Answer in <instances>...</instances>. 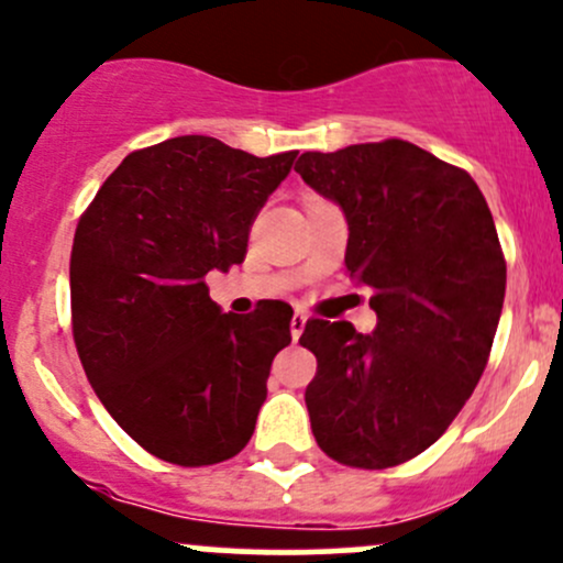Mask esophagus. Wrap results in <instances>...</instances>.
<instances>
[{"label":"esophagus","mask_w":563,"mask_h":563,"mask_svg":"<svg viewBox=\"0 0 563 563\" xmlns=\"http://www.w3.org/2000/svg\"><path fill=\"white\" fill-rule=\"evenodd\" d=\"M305 323H307L305 312H294V318H291V336H294V340H299L301 331H305Z\"/></svg>","instance_id":"34e87169"}]
</instances>
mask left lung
<instances>
[{
	"instance_id": "1",
	"label": "left lung",
	"mask_w": 563,
	"mask_h": 563,
	"mask_svg": "<svg viewBox=\"0 0 563 563\" xmlns=\"http://www.w3.org/2000/svg\"><path fill=\"white\" fill-rule=\"evenodd\" d=\"M297 173L340 205L345 266L377 316L372 334L305 323L312 434L340 464H405L445 434L488 361L507 286L494 218L464 169L405 140L301 153Z\"/></svg>"
}]
</instances>
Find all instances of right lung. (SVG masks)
I'll return each instance as SVG.
<instances>
[{"instance_id":"add662e5","label":"right lung","mask_w":563,"mask_h":563,"mask_svg":"<svg viewBox=\"0 0 563 563\" xmlns=\"http://www.w3.org/2000/svg\"><path fill=\"white\" fill-rule=\"evenodd\" d=\"M294 158L202 134L164 140L129 153L80 218L69 294L82 369L112 421L169 464L232 459L256 429L294 310L223 312L205 275L242 264Z\"/></svg>"}]
</instances>
